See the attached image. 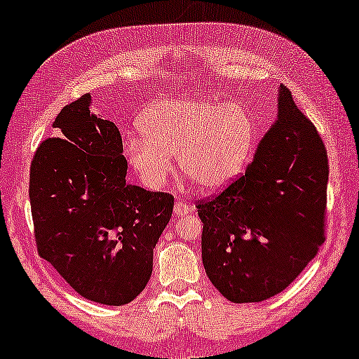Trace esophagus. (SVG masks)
<instances>
[{"mask_svg": "<svg viewBox=\"0 0 359 359\" xmlns=\"http://www.w3.org/2000/svg\"><path fill=\"white\" fill-rule=\"evenodd\" d=\"M191 212H193V208L183 203V201H178V203L175 204V214L178 215V217H183V215L191 214Z\"/></svg>", "mask_w": 359, "mask_h": 359, "instance_id": "esophagus-1", "label": "esophagus"}]
</instances>
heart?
<instances>
[{"instance_id":"1","label":"heart","mask_w":359,"mask_h":359,"mask_svg":"<svg viewBox=\"0 0 359 359\" xmlns=\"http://www.w3.org/2000/svg\"><path fill=\"white\" fill-rule=\"evenodd\" d=\"M139 130L124 151L150 188L165 183L176 155L181 173L201 188L217 189L240 173L253 142L252 114L238 102L165 100L147 109Z\"/></svg>"}]
</instances>
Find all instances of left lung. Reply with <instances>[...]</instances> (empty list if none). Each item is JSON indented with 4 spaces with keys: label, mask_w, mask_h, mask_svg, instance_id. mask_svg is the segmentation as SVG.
I'll return each instance as SVG.
<instances>
[{
    "label": "left lung",
    "mask_w": 359,
    "mask_h": 359,
    "mask_svg": "<svg viewBox=\"0 0 359 359\" xmlns=\"http://www.w3.org/2000/svg\"><path fill=\"white\" fill-rule=\"evenodd\" d=\"M328 158L316 126L279 86L278 119L245 175L196 201L203 263L230 302H262L284 291L325 240Z\"/></svg>",
    "instance_id": "8db88e82"
}]
</instances>
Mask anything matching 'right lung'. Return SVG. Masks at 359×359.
Here are the masks:
<instances>
[{"label":"right lung","instance_id":"obj_1","mask_svg":"<svg viewBox=\"0 0 359 359\" xmlns=\"http://www.w3.org/2000/svg\"><path fill=\"white\" fill-rule=\"evenodd\" d=\"M85 95L58 112L34 154L29 199L37 252L88 301L124 306L144 291L175 198L126 183L114 122Z\"/></svg>","mask_w":359,"mask_h":359}]
</instances>
